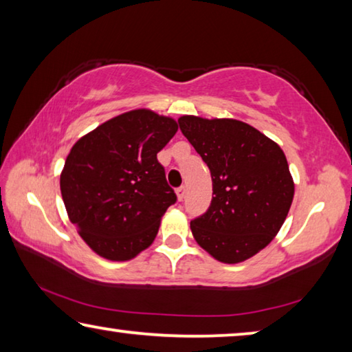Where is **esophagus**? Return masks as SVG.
<instances>
[{
    "instance_id": "obj_1",
    "label": "esophagus",
    "mask_w": 352,
    "mask_h": 352,
    "mask_svg": "<svg viewBox=\"0 0 352 352\" xmlns=\"http://www.w3.org/2000/svg\"><path fill=\"white\" fill-rule=\"evenodd\" d=\"M175 194H177V199L182 201V200L184 199V195H186V186H180V188H177Z\"/></svg>"
}]
</instances>
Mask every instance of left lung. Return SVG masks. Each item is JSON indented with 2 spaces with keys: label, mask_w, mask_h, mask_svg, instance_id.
Here are the masks:
<instances>
[{
  "label": "left lung",
  "mask_w": 352,
  "mask_h": 352,
  "mask_svg": "<svg viewBox=\"0 0 352 352\" xmlns=\"http://www.w3.org/2000/svg\"><path fill=\"white\" fill-rule=\"evenodd\" d=\"M182 133L211 170L212 200L190 222L195 242L223 264H239L275 239L295 183L275 141L231 118H178Z\"/></svg>",
  "instance_id": "1"
}]
</instances>
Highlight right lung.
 I'll list each match as a JSON object with an SVG mask.
<instances>
[{
	"instance_id": "1",
	"label": "right lung",
	"mask_w": 352,
	"mask_h": 352,
	"mask_svg": "<svg viewBox=\"0 0 352 352\" xmlns=\"http://www.w3.org/2000/svg\"><path fill=\"white\" fill-rule=\"evenodd\" d=\"M177 130L174 118L136 109L71 147L60 174L62 199L77 233L100 258L130 261L152 245L177 200L157 160Z\"/></svg>"
}]
</instances>
